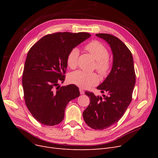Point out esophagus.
Segmentation results:
<instances>
[{
	"label": "esophagus",
	"instance_id": "obj_1",
	"mask_svg": "<svg viewBox=\"0 0 158 158\" xmlns=\"http://www.w3.org/2000/svg\"><path fill=\"white\" fill-rule=\"evenodd\" d=\"M79 91H80V94H81V95H83L84 94H85V91L82 89H81V88H80L79 89Z\"/></svg>",
	"mask_w": 158,
	"mask_h": 158
}]
</instances>
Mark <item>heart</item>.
Returning <instances> with one entry per match:
<instances>
[{
    "label": "heart",
    "mask_w": 158,
    "mask_h": 158,
    "mask_svg": "<svg viewBox=\"0 0 158 158\" xmlns=\"http://www.w3.org/2000/svg\"><path fill=\"white\" fill-rule=\"evenodd\" d=\"M86 48L97 61L95 69L102 76H107L111 66V63L108 58L109 52L107 48L100 41H93L86 46ZM79 54L78 48L75 47L70 50L66 57V63L69 67L70 69L76 67ZM69 79L72 83L85 89L96 85L99 81L98 76L96 73H88L81 70L73 72L70 74Z\"/></svg>",
    "instance_id": "b5f03b06"
}]
</instances>
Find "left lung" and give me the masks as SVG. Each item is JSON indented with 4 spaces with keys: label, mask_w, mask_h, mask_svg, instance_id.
Instances as JSON below:
<instances>
[{
    "label": "left lung",
    "mask_w": 158,
    "mask_h": 158,
    "mask_svg": "<svg viewBox=\"0 0 158 158\" xmlns=\"http://www.w3.org/2000/svg\"><path fill=\"white\" fill-rule=\"evenodd\" d=\"M97 37L105 40L113 54V65L110 73L97 88L103 97L85 92L90 102L83 111V118L94 129L103 130L117 123L123 115L132 101L136 76L132 54L127 47L117 37L99 33Z\"/></svg>",
    "instance_id": "8db88e82"
}]
</instances>
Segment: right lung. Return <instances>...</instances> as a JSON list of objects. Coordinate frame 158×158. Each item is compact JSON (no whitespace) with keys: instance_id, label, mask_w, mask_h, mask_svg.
Listing matches in <instances>:
<instances>
[{"instance_id":"obj_1","label":"right lung","mask_w":158,"mask_h":158,"mask_svg":"<svg viewBox=\"0 0 158 158\" xmlns=\"http://www.w3.org/2000/svg\"><path fill=\"white\" fill-rule=\"evenodd\" d=\"M88 32H56L41 38L29 51L22 86L28 110L38 122L47 126L60 123L68 103L80 95L74 85L60 87L70 50L89 38Z\"/></svg>"}]
</instances>
